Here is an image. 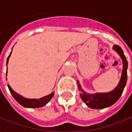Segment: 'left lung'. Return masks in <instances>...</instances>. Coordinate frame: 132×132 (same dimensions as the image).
<instances>
[{"instance_id":"8db88e82","label":"left lung","mask_w":132,"mask_h":132,"mask_svg":"<svg viewBox=\"0 0 132 132\" xmlns=\"http://www.w3.org/2000/svg\"><path fill=\"white\" fill-rule=\"evenodd\" d=\"M123 61V71L118 86L109 92H97L95 94L86 93L81 87L79 80H77V86L80 91V95L81 99L91 109H103L114 104L122 95L124 88L127 81V69H128V61L126 56L124 55L122 49L118 45H114L113 48Z\"/></svg>"}]
</instances>
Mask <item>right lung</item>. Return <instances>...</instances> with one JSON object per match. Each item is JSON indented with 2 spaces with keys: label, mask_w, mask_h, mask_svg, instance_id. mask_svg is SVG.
Here are the masks:
<instances>
[{
  "label": "right lung",
  "mask_w": 132,
  "mask_h": 132,
  "mask_svg": "<svg viewBox=\"0 0 132 132\" xmlns=\"http://www.w3.org/2000/svg\"><path fill=\"white\" fill-rule=\"evenodd\" d=\"M12 54V52L10 53V55H9L8 58H7V61H6V65L8 64V62H9V59L11 56ZM6 75H7V72H6ZM8 86V88H9V91H10V93L12 94V95L13 96L15 100L20 103L21 106H23L25 108H32V109H35V108H40V107H43V106H46L49 101L51 100V99L53 97V96L55 95V92H52L51 94L46 95V96H44L43 97H40L39 99L37 98H35V99H30V98H26L23 96H21L20 95H18L17 92H15L13 89L11 88V86L9 85Z\"/></svg>",
  "instance_id": "add662e5"
}]
</instances>
